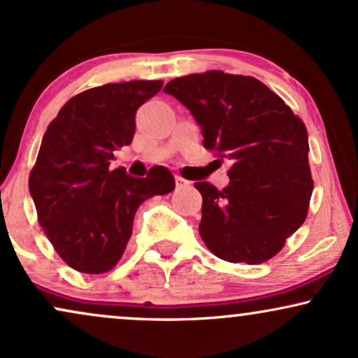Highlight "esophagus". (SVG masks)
Wrapping results in <instances>:
<instances>
[{"label": "esophagus", "instance_id": "obj_1", "mask_svg": "<svg viewBox=\"0 0 358 358\" xmlns=\"http://www.w3.org/2000/svg\"><path fill=\"white\" fill-rule=\"evenodd\" d=\"M174 179H176V187H178V189H180V187H187V186H189V180L179 178V176H176Z\"/></svg>", "mask_w": 358, "mask_h": 358}]
</instances>
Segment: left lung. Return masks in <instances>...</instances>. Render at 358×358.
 <instances>
[{"label": "left lung", "instance_id": "left-lung-1", "mask_svg": "<svg viewBox=\"0 0 358 358\" xmlns=\"http://www.w3.org/2000/svg\"><path fill=\"white\" fill-rule=\"evenodd\" d=\"M164 92L191 111L204 148L232 162L222 191L196 182L202 241L227 262H266L307 217L314 180L306 124L252 76L189 74L167 83Z\"/></svg>", "mask_w": 358, "mask_h": 358}]
</instances>
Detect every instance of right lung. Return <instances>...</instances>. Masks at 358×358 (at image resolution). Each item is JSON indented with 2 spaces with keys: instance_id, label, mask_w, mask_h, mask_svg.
I'll use <instances>...</instances> for the list:
<instances>
[{
  "instance_id": "1",
  "label": "right lung",
  "mask_w": 358,
  "mask_h": 358,
  "mask_svg": "<svg viewBox=\"0 0 358 358\" xmlns=\"http://www.w3.org/2000/svg\"><path fill=\"white\" fill-rule=\"evenodd\" d=\"M162 81H124L83 91L66 103L44 132L29 174L38 220L61 259L74 271H111L124 252L138 207L174 191L157 166L148 178L111 171L114 151L129 145L136 111Z\"/></svg>"
}]
</instances>
